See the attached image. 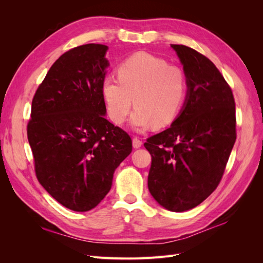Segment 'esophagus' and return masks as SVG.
<instances>
[{"instance_id": "34e87169", "label": "esophagus", "mask_w": 263, "mask_h": 263, "mask_svg": "<svg viewBox=\"0 0 263 263\" xmlns=\"http://www.w3.org/2000/svg\"><path fill=\"white\" fill-rule=\"evenodd\" d=\"M141 145H142V141L138 137H134L133 138V146H134V148H136V149L140 148Z\"/></svg>"}]
</instances>
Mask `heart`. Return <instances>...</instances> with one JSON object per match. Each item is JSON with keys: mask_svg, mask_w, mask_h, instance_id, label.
Masks as SVG:
<instances>
[{"mask_svg": "<svg viewBox=\"0 0 263 263\" xmlns=\"http://www.w3.org/2000/svg\"><path fill=\"white\" fill-rule=\"evenodd\" d=\"M117 78L106 77L101 87L114 123L125 122L133 101L136 105L130 116L134 129L144 130L153 124L162 128L176 119L186 93V79L181 68L153 54L138 52L119 65Z\"/></svg>", "mask_w": 263, "mask_h": 263, "instance_id": "1", "label": "heart"}]
</instances>
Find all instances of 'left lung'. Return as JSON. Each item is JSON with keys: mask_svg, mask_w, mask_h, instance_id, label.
I'll list each match as a JSON object with an SVG mask.
<instances>
[{"mask_svg": "<svg viewBox=\"0 0 263 263\" xmlns=\"http://www.w3.org/2000/svg\"><path fill=\"white\" fill-rule=\"evenodd\" d=\"M183 65L187 92L168 129L147 139L148 189L171 212L201 204L219 184L236 141L232 89L216 66L184 45H171Z\"/></svg>", "mask_w": 263, "mask_h": 263, "instance_id": "8db88e82", "label": "left lung"}]
</instances>
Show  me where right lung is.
I'll list each match as a JSON object with an SVG mask.
<instances>
[{
    "label": "right lung",
    "instance_id": "add662e5",
    "mask_svg": "<svg viewBox=\"0 0 263 263\" xmlns=\"http://www.w3.org/2000/svg\"><path fill=\"white\" fill-rule=\"evenodd\" d=\"M108 47L87 44L55 60L31 102L27 137L39 183L74 212L94 209L132 153L129 135L105 118Z\"/></svg>",
    "mask_w": 263,
    "mask_h": 263
}]
</instances>
